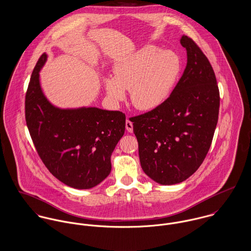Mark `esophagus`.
<instances>
[{"mask_svg": "<svg viewBox=\"0 0 251 251\" xmlns=\"http://www.w3.org/2000/svg\"><path fill=\"white\" fill-rule=\"evenodd\" d=\"M126 130H127L129 133H133V123L131 122L130 119H127V120H126Z\"/></svg>", "mask_w": 251, "mask_h": 251, "instance_id": "obj_1", "label": "esophagus"}]
</instances>
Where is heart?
<instances>
[{"mask_svg": "<svg viewBox=\"0 0 251 251\" xmlns=\"http://www.w3.org/2000/svg\"><path fill=\"white\" fill-rule=\"evenodd\" d=\"M180 71L181 62L175 53L147 45L114 64V77L104 78L106 94L112 104L118 105L130 90L135 108L153 111L167 101Z\"/></svg>", "mask_w": 251, "mask_h": 251, "instance_id": "obj_1", "label": "heart"}]
</instances>
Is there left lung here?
<instances>
[{
	"label": "left lung",
	"instance_id": "8db88e82",
	"mask_svg": "<svg viewBox=\"0 0 251 251\" xmlns=\"http://www.w3.org/2000/svg\"><path fill=\"white\" fill-rule=\"evenodd\" d=\"M184 73L159 108L131 118L140 166L161 185L181 183L203 163L219 118L220 91L211 63L195 41L183 35Z\"/></svg>",
	"mask_w": 251,
	"mask_h": 251
}]
</instances>
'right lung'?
I'll return each mask as SVG.
<instances>
[{
  "label": "right lung",
  "instance_id": "1",
  "mask_svg": "<svg viewBox=\"0 0 251 251\" xmlns=\"http://www.w3.org/2000/svg\"><path fill=\"white\" fill-rule=\"evenodd\" d=\"M38 59L26 95V122L34 146L49 171L68 187L87 190L112 170L111 156L125 132V114L96 107L59 108L44 94Z\"/></svg>",
  "mask_w": 251,
  "mask_h": 251
}]
</instances>
